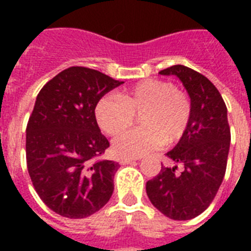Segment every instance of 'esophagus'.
I'll return each mask as SVG.
<instances>
[{"instance_id": "obj_1", "label": "esophagus", "mask_w": 251, "mask_h": 251, "mask_svg": "<svg viewBox=\"0 0 251 251\" xmlns=\"http://www.w3.org/2000/svg\"><path fill=\"white\" fill-rule=\"evenodd\" d=\"M135 161H137V159H133V157H122V159H120V163L122 165L131 164V163H135Z\"/></svg>"}]
</instances>
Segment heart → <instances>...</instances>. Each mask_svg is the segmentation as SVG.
I'll return each mask as SVG.
<instances>
[{"mask_svg":"<svg viewBox=\"0 0 251 251\" xmlns=\"http://www.w3.org/2000/svg\"><path fill=\"white\" fill-rule=\"evenodd\" d=\"M193 114L190 98L171 82L149 79L122 91L118 96H102L95 117L102 133L116 137L139 117L141 129L114 139L113 151L121 157H139L161 145L172 146L186 134Z\"/></svg>","mask_w":251,"mask_h":251,"instance_id":"heart-1","label":"heart"}]
</instances>
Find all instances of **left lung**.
I'll use <instances>...</instances> for the list:
<instances>
[{
  "instance_id": "1",
  "label": "left lung",
  "mask_w": 251,
  "mask_h": 251,
  "mask_svg": "<svg viewBox=\"0 0 251 251\" xmlns=\"http://www.w3.org/2000/svg\"><path fill=\"white\" fill-rule=\"evenodd\" d=\"M176 75L190 96L193 114L186 134L167 152L173 167H163L146 183L150 201L173 220H190L210 206L222 185L229 153L228 110L218 88L193 69L175 65L160 72ZM178 164L183 172H176Z\"/></svg>"
}]
</instances>
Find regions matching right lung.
Listing matches in <instances>:
<instances>
[{
	"label": "right lung",
	"mask_w": 251,
	"mask_h": 251,
	"mask_svg": "<svg viewBox=\"0 0 251 251\" xmlns=\"http://www.w3.org/2000/svg\"><path fill=\"white\" fill-rule=\"evenodd\" d=\"M122 83L94 69L73 66L37 95L25 130L27 168L41 201L61 216L87 218L113 194L120 165L95 160L109 147L95 108Z\"/></svg>",
	"instance_id": "1"
}]
</instances>
